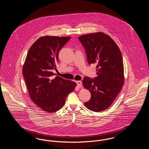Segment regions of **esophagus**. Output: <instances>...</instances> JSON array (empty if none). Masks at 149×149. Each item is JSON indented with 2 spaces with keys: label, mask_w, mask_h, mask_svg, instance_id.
Instances as JSON below:
<instances>
[{
  "label": "esophagus",
  "mask_w": 149,
  "mask_h": 149,
  "mask_svg": "<svg viewBox=\"0 0 149 149\" xmlns=\"http://www.w3.org/2000/svg\"><path fill=\"white\" fill-rule=\"evenodd\" d=\"M77 86H78V88H81V87H83V84H82V82L81 81H78L77 82Z\"/></svg>",
  "instance_id": "obj_1"
}]
</instances>
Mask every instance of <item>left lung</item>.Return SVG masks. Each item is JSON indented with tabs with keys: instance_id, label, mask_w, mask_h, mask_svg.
I'll return each mask as SVG.
<instances>
[{
	"instance_id": "obj_1",
	"label": "left lung",
	"mask_w": 149,
	"mask_h": 149,
	"mask_svg": "<svg viewBox=\"0 0 149 149\" xmlns=\"http://www.w3.org/2000/svg\"><path fill=\"white\" fill-rule=\"evenodd\" d=\"M89 65L95 64L97 77H85L83 84L91 93L85 106L94 112L107 109L113 102L124 84V68L120 50L108 35L97 32L80 36Z\"/></svg>"
}]
</instances>
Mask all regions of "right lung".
I'll return each mask as SVG.
<instances>
[{
  "label": "right lung",
  "mask_w": 149,
  "mask_h": 149,
  "mask_svg": "<svg viewBox=\"0 0 149 149\" xmlns=\"http://www.w3.org/2000/svg\"><path fill=\"white\" fill-rule=\"evenodd\" d=\"M71 37L46 36L38 38L29 49L22 72L29 95L32 101L43 111L55 112L65 104L69 93L76 83L57 76L53 79L52 72L56 69L58 52Z\"/></svg>",
  "instance_id": "obj_1"
}]
</instances>
